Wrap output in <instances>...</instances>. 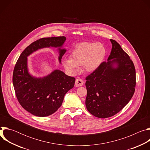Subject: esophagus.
Instances as JSON below:
<instances>
[{
    "mask_svg": "<svg viewBox=\"0 0 150 150\" xmlns=\"http://www.w3.org/2000/svg\"><path fill=\"white\" fill-rule=\"evenodd\" d=\"M83 84V81L81 78H77L75 81V86L76 87H81L82 86Z\"/></svg>",
    "mask_w": 150,
    "mask_h": 150,
    "instance_id": "1",
    "label": "esophagus"
}]
</instances>
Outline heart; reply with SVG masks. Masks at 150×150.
Instances as JSON below:
<instances>
[{
  "mask_svg": "<svg viewBox=\"0 0 150 150\" xmlns=\"http://www.w3.org/2000/svg\"><path fill=\"white\" fill-rule=\"evenodd\" d=\"M106 53L105 47L100 42H83L78 44L71 53V57L62 59L63 66L67 71L74 74L80 65L87 72L97 69L104 61Z\"/></svg>",
  "mask_w": 150,
  "mask_h": 150,
  "instance_id": "b5f03b06",
  "label": "heart"
}]
</instances>
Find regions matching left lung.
Instances as JSON below:
<instances>
[{
    "instance_id": "8db88e82",
    "label": "left lung",
    "mask_w": 150,
    "mask_h": 150,
    "mask_svg": "<svg viewBox=\"0 0 150 150\" xmlns=\"http://www.w3.org/2000/svg\"><path fill=\"white\" fill-rule=\"evenodd\" d=\"M112 49L108 62L86 77L88 111L98 118L119 112L132 98L136 85L133 62L120 45L110 39Z\"/></svg>"
}]
</instances>
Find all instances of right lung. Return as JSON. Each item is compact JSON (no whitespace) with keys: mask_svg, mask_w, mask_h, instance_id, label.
I'll use <instances>...</instances> for the list:
<instances>
[{"mask_svg":"<svg viewBox=\"0 0 150 150\" xmlns=\"http://www.w3.org/2000/svg\"><path fill=\"white\" fill-rule=\"evenodd\" d=\"M66 39L62 36L37 40L22 52L16 63L12 81L16 98L21 105L34 116L45 117L56 112L66 93L74 87L75 78L58 69L42 78L33 76L28 71L27 57L38 49L57 47L61 63L67 51L62 49Z\"/></svg>","mask_w":150,"mask_h":150,"instance_id":"add662e5","label":"right lung"}]
</instances>
